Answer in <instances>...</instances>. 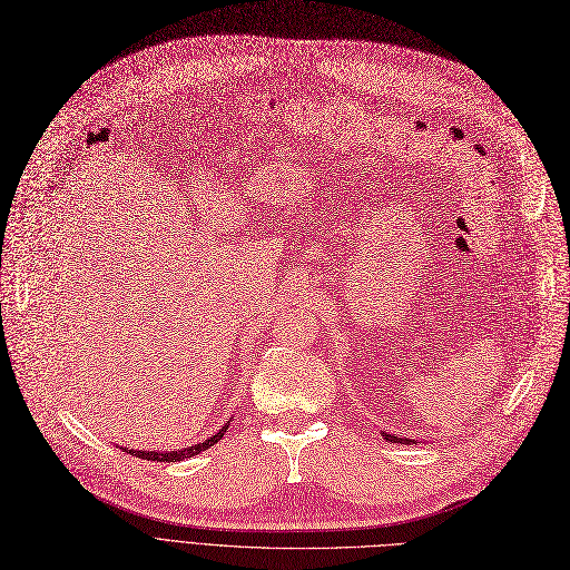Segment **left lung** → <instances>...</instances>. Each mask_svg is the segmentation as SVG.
I'll use <instances>...</instances> for the list:
<instances>
[{"label": "left lung", "mask_w": 570, "mask_h": 570, "mask_svg": "<svg viewBox=\"0 0 570 570\" xmlns=\"http://www.w3.org/2000/svg\"><path fill=\"white\" fill-rule=\"evenodd\" d=\"M383 436H385L387 441H396V444H402V441H404V444H411L409 439H399V436H392V434H387V432H383ZM415 444H420V441H415Z\"/></svg>", "instance_id": "left-lung-1"}]
</instances>
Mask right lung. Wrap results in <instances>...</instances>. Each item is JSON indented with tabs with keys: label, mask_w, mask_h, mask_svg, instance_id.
I'll list each match as a JSON object with an SVG mask.
<instances>
[{
	"label": "right lung",
	"mask_w": 570,
	"mask_h": 570,
	"mask_svg": "<svg viewBox=\"0 0 570 570\" xmlns=\"http://www.w3.org/2000/svg\"><path fill=\"white\" fill-rule=\"evenodd\" d=\"M225 430H227V425H225L220 432H216V434L210 436V439L202 441V444H195V446L183 449V451H164V453H157V451H129V453H131V455H136V458H142V460H157V462H178V460L193 458V455H197V453H202V451L210 449V446H214V444H218V441H220V439H223V434H225Z\"/></svg>",
	"instance_id": "add662e5"
}]
</instances>
